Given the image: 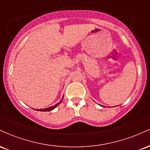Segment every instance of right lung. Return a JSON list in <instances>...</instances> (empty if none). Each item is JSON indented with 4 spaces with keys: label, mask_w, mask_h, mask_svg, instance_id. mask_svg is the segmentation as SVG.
I'll return each instance as SVG.
<instances>
[{
    "label": "right lung",
    "mask_w": 150,
    "mask_h": 150,
    "mask_svg": "<svg viewBox=\"0 0 150 150\" xmlns=\"http://www.w3.org/2000/svg\"><path fill=\"white\" fill-rule=\"evenodd\" d=\"M61 101H62V100L60 101V102L57 103V104L55 105V106H51V107L46 108H40V109H37V111H51V110L54 109V108H56V106H58V105L60 104V103H61Z\"/></svg>",
    "instance_id": "right-lung-1"
}]
</instances>
